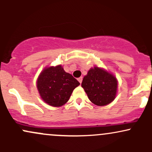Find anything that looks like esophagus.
Masks as SVG:
<instances>
[{
	"mask_svg": "<svg viewBox=\"0 0 152 152\" xmlns=\"http://www.w3.org/2000/svg\"><path fill=\"white\" fill-rule=\"evenodd\" d=\"M82 80H83V78H82V77H79V78H78V81H79V83H81Z\"/></svg>",
	"mask_w": 152,
	"mask_h": 152,
	"instance_id": "34e87169",
	"label": "esophagus"
}]
</instances>
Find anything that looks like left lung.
I'll use <instances>...</instances> for the list:
<instances>
[{
  "instance_id": "left-lung-1",
  "label": "left lung",
  "mask_w": 152,
  "mask_h": 152,
  "mask_svg": "<svg viewBox=\"0 0 152 152\" xmlns=\"http://www.w3.org/2000/svg\"><path fill=\"white\" fill-rule=\"evenodd\" d=\"M83 87L89 100L97 106H106L114 100L118 81L113 74L94 66L83 78Z\"/></svg>"
}]
</instances>
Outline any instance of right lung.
<instances>
[{
	"label": "right lung",
	"instance_id": "obj_1",
	"mask_svg": "<svg viewBox=\"0 0 152 152\" xmlns=\"http://www.w3.org/2000/svg\"><path fill=\"white\" fill-rule=\"evenodd\" d=\"M80 83L66 73L61 65L45 68L38 76L36 86L41 99L48 105L59 107L69 101Z\"/></svg>",
	"mask_w": 152,
	"mask_h": 152
}]
</instances>
